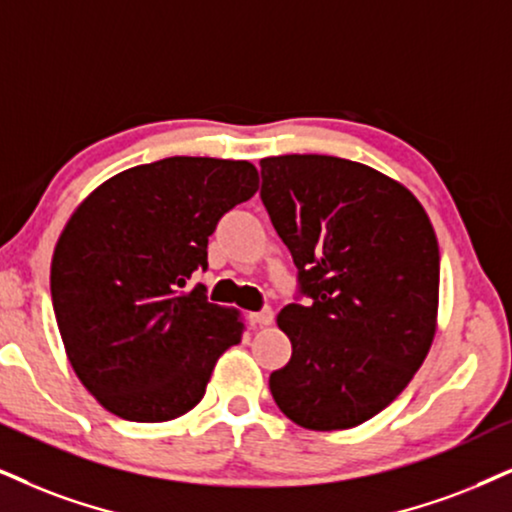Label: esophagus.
<instances>
[{"label": "esophagus", "instance_id": "obj_1", "mask_svg": "<svg viewBox=\"0 0 512 512\" xmlns=\"http://www.w3.org/2000/svg\"><path fill=\"white\" fill-rule=\"evenodd\" d=\"M273 318H275L273 308H263V311H256V313H251V315H249L251 325H258V327H266V325H270V323H273Z\"/></svg>", "mask_w": 512, "mask_h": 512}]
</instances>
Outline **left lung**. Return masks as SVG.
<instances>
[{
  "label": "left lung",
  "instance_id": "left-lung-1",
  "mask_svg": "<svg viewBox=\"0 0 512 512\" xmlns=\"http://www.w3.org/2000/svg\"><path fill=\"white\" fill-rule=\"evenodd\" d=\"M261 175L263 204L311 296L277 313L292 358L270 375V391L304 430H351L387 408L430 353L432 220L399 180L339 156H268Z\"/></svg>",
  "mask_w": 512,
  "mask_h": 512
}]
</instances>
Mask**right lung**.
I'll list each match as a JSON object with an SVG mask.
<instances>
[{"label": "right lung", "mask_w": 512, "mask_h": 512, "mask_svg": "<svg viewBox=\"0 0 512 512\" xmlns=\"http://www.w3.org/2000/svg\"><path fill=\"white\" fill-rule=\"evenodd\" d=\"M249 161L170 156L123 170L71 213L52 256V304L78 380L109 413L168 422L204 399L218 358L242 342L237 308L208 304V237L251 199Z\"/></svg>", "instance_id": "obj_1"}]
</instances>
